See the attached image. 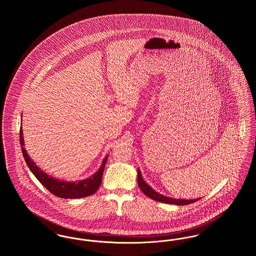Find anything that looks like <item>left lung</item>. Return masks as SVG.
Masks as SVG:
<instances>
[{"label": "left lung", "instance_id": "obj_1", "mask_svg": "<svg viewBox=\"0 0 256 256\" xmlns=\"http://www.w3.org/2000/svg\"><path fill=\"white\" fill-rule=\"evenodd\" d=\"M138 178H137V182H138V186L140 187L141 191L148 198L154 200H158L160 202H164V204H176V206H187V204H193L196 200H198L200 198H195V200H180V198H169V196H166L161 195L158 192H156L150 186H148L145 180H143L142 178V174H141V172L138 169Z\"/></svg>", "mask_w": 256, "mask_h": 256}]
</instances>
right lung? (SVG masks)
Wrapping results in <instances>:
<instances>
[{
  "instance_id": "1",
  "label": "right lung",
  "mask_w": 256,
  "mask_h": 256,
  "mask_svg": "<svg viewBox=\"0 0 256 256\" xmlns=\"http://www.w3.org/2000/svg\"><path fill=\"white\" fill-rule=\"evenodd\" d=\"M20 144L22 148L23 156L28 167L36 176L39 182L41 183L46 189H48V191H50L52 195L56 196L61 198H84V196L93 195L98 189L102 183V174L104 170V166L106 164L108 156L104 158L100 169L92 176L84 180L68 182L64 180H58L50 176L49 174H47L44 170L38 168L36 163L28 156V152L24 148L22 126L20 128Z\"/></svg>"
}]
</instances>
